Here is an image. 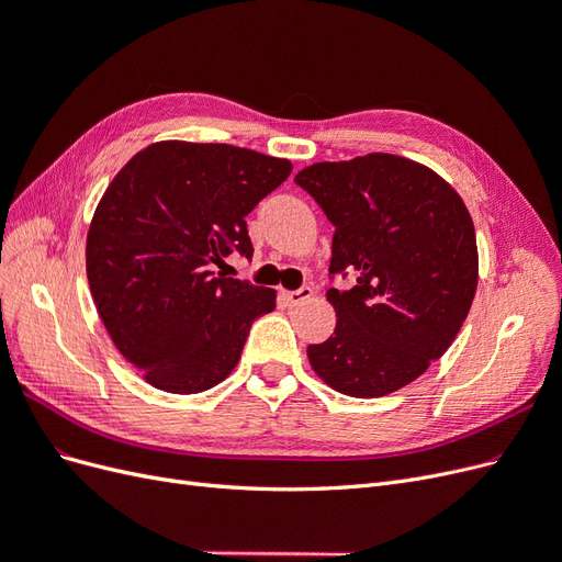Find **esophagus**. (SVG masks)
Listing matches in <instances>:
<instances>
[{
  "label": "esophagus",
  "mask_w": 562,
  "mask_h": 562,
  "mask_svg": "<svg viewBox=\"0 0 562 562\" xmlns=\"http://www.w3.org/2000/svg\"><path fill=\"white\" fill-rule=\"evenodd\" d=\"M314 295V291L310 285H302V288H297V291H288L285 293V300L291 302V304H300V302H304V300H310Z\"/></svg>",
  "instance_id": "obj_1"
}]
</instances>
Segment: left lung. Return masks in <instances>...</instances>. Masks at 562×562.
<instances>
[{
  "mask_svg": "<svg viewBox=\"0 0 562 562\" xmlns=\"http://www.w3.org/2000/svg\"><path fill=\"white\" fill-rule=\"evenodd\" d=\"M295 182L333 223L335 333L307 356L339 394L386 396L417 380L452 345L479 285L471 215L431 168L396 155L321 161Z\"/></svg>",
  "mask_w": 562,
  "mask_h": 562,
  "instance_id": "obj_1",
  "label": "left lung"
}]
</instances>
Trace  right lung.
Instances as JSON below:
<instances>
[{"instance_id": "add662e5", "label": "right lung", "mask_w": 562, "mask_h": 562, "mask_svg": "<svg viewBox=\"0 0 562 562\" xmlns=\"http://www.w3.org/2000/svg\"><path fill=\"white\" fill-rule=\"evenodd\" d=\"M291 171L246 147L164 140L110 182L89 227V285L112 342L151 386L220 384L252 321L277 307L271 288L213 267L232 252L252 258L246 215Z\"/></svg>"}]
</instances>
